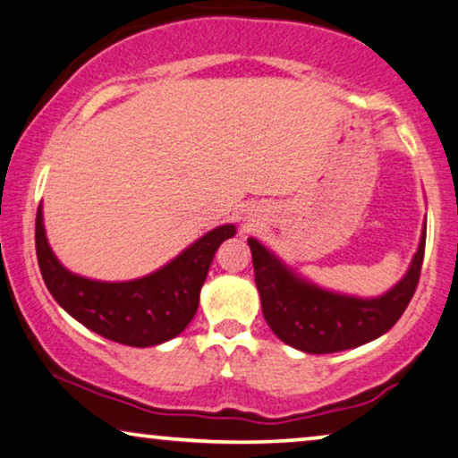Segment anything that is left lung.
<instances>
[{
  "label": "left lung",
  "mask_w": 458,
  "mask_h": 458,
  "mask_svg": "<svg viewBox=\"0 0 458 458\" xmlns=\"http://www.w3.org/2000/svg\"><path fill=\"white\" fill-rule=\"evenodd\" d=\"M249 247L267 326L282 343L311 355H326L371 343L401 319L420 284L425 230L409 272L376 299L324 291L296 276L255 238H249Z\"/></svg>",
  "instance_id": "1"
}]
</instances>
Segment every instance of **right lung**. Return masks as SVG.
I'll use <instances>...</instances> for the list:
<instances>
[{"label": "right lung", "instance_id": "right-lung-1", "mask_svg": "<svg viewBox=\"0 0 458 458\" xmlns=\"http://www.w3.org/2000/svg\"><path fill=\"white\" fill-rule=\"evenodd\" d=\"M236 234L214 228L157 272L131 282H98L68 272L49 249L37 209L35 247L45 286L64 311L99 336L126 346H156L178 336L199 307V293L216 250Z\"/></svg>", "mask_w": 458, "mask_h": 458}]
</instances>
